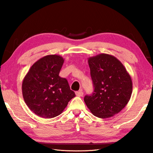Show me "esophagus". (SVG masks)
<instances>
[{"instance_id":"obj_1","label":"esophagus","mask_w":153,"mask_h":153,"mask_svg":"<svg viewBox=\"0 0 153 153\" xmlns=\"http://www.w3.org/2000/svg\"><path fill=\"white\" fill-rule=\"evenodd\" d=\"M76 95L77 97H82L83 95V91L81 89L79 90V91H76Z\"/></svg>"}]
</instances>
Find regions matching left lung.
I'll use <instances>...</instances> for the list:
<instances>
[{"mask_svg": "<svg viewBox=\"0 0 153 153\" xmlns=\"http://www.w3.org/2000/svg\"><path fill=\"white\" fill-rule=\"evenodd\" d=\"M94 92L84 97L87 108L100 118L114 116L130 100L133 84L130 75L118 59L108 54L88 58Z\"/></svg>", "mask_w": 153, "mask_h": 153, "instance_id": "left-lung-1", "label": "left lung"}]
</instances>
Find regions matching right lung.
<instances>
[{"mask_svg":"<svg viewBox=\"0 0 153 153\" xmlns=\"http://www.w3.org/2000/svg\"><path fill=\"white\" fill-rule=\"evenodd\" d=\"M64 59L49 54L32 65L22 82V95L28 108L44 118H54L76 97L66 79L59 76Z\"/></svg>","mask_w":153,"mask_h":153,"instance_id":"obj_1","label":"right lung"}]
</instances>
